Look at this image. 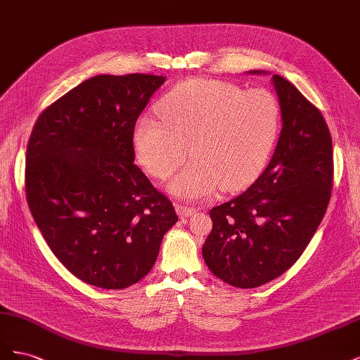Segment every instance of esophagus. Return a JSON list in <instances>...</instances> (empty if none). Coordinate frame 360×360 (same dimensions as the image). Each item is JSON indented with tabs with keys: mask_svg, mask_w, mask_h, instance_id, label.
Returning a JSON list of instances; mask_svg holds the SVG:
<instances>
[{
	"mask_svg": "<svg viewBox=\"0 0 360 360\" xmlns=\"http://www.w3.org/2000/svg\"><path fill=\"white\" fill-rule=\"evenodd\" d=\"M176 212H177V214L181 217V219H186V217H189V216L197 213V209H195V207L179 204V205L176 207Z\"/></svg>",
	"mask_w": 360,
	"mask_h": 360,
	"instance_id": "obj_1",
	"label": "esophagus"
}]
</instances>
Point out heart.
Returning <instances> with one entry per match:
<instances>
[{"mask_svg":"<svg viewBox=\"0 0 360 360\" xmlns=\"http://www.w3.org/2000/svg\"><path fill=\"white\" fill-rule=\"evenodd\" d=\"M160 120L141 117L134 147L143 167L168 184L179 198L210 197L217 189L236 192L252 184L275 148L281 108L264 89L242 90L216 79L179 84L158 106Z\"/></svg>","mask_w":360,"mask_h":360,"instance_id":"b5f03b06","label":"heart"}]
</instances>
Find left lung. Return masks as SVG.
Wrapping results in <instances>:
<instances>
[{
  "label": "left lung",
  "mask_w": 360,
  "mask_h": 360,
  "mask_svg": "<svg viewBox=\"0 0 360 360\" xmlns=\"http://www.w3.org/2000/svg\"><path fill=\"white\" fill-rule=\"evenodd\" d=\"M271 85L282 118L275 153L243 193L210 210L213 230L202 245L212 274L237 288L264 285L296 263L332 192V138L321 112L282 76Z\"/></svg>",
  "instance_id": "1"
}]
</instances>
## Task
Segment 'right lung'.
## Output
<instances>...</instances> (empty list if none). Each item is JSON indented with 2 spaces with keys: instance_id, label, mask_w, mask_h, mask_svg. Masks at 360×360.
Segmentation results:
<instances>
[{
  "instance_id": "obj_1",
  "label": "right lung",
  "mask_w": 360,
  "mask_h": 360,
  "mask_svg": "<svg viewBox=\"0 0 360 360\" xmlns=\"http://www.w3.org/2000/svg\"><path fill=\"white\" fill-rule=\"evenodd\" d=\"M165 76L97 75L41 112L25 192L48 246L86 284L122 290L153 267L179 221L135 163L134 127Z\"/></svg>"
}]
</instances>
